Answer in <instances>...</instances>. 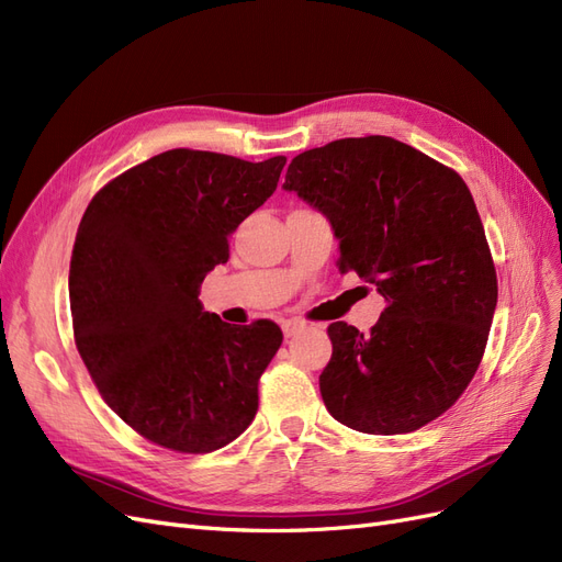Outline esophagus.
<instances>
[{"instance_id": "1", "label": "esophagus", "mask_w": 562, "mask_h": 562, "mask_svg": "<svg viewBox=\"0 0 562 562\" xmlns=\"http://www.w3.org/2000/svg\"><path fill=\"white\" fill-rule=\"evenodd\" d=\"M281 330H283L285 337H293V335H297V333L304 330V323H302V321H295V318L283 321V323H281Z\"/></svg>"}]
</instances>
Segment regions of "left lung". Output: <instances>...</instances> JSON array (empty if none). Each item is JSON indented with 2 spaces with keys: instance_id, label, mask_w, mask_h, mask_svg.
Segmentation results:
<instances>
[{
  "instance_id": "8db88e82",
  "label": "left lung",
  "mask_w": 562,
  "mask_h": 562,
  "mask_svg": "<svg viewBox=\"0 0 562 562\" xmlns=\"http://www.w3.org/2000/svg\"><path fill=\"white\" fill-rule=\"evenodd\" d=\"M295 192L333 227L339 269L386 307L368 335L330 323L318 386L345 427L411 434L462 396L483 359L497 274L467 182L386 135L307 149L288 166Z\"/></svg>"
}]
</instances>
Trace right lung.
Wrapping results in <instances>:
<instances>
[{
	"label": "right lung",
	"mask_w": 562,
	"mask_h": 562,
	"mask_svg": "<svg viewBox=\"0 0 562 562\" xmlns=\"http://www.w3.org/2000/svg\"><path fill=\"white\" fill-rule=\"evenodd\" d=\"M283 166L168 149L105 184L81 217L75 342L105 403L151 443L213 452L258 413V382L283 333L271 321L234 328L203 312L199 293Z\"/></svg>",
	"instance_id": "obj_1"
}]
</instances>
